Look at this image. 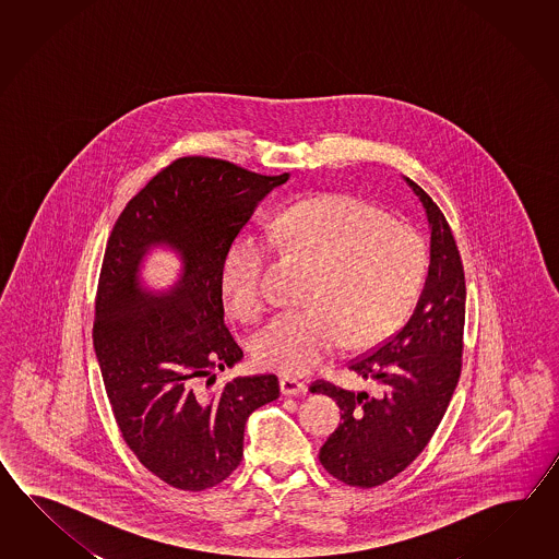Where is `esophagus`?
<instances>
[{"label": "esophagus", "mask_w": 559, "mask_h": 559, "mask_svg": "<svg viewBox=\"0 0 559 559\" xmlns=\"http://www.w3.org/2000/svg\"><path fill=\"white\" fill-rule=\"evenodd\" d=\"M280 388L284 395H299V393L308 392V385L304 381L296 380V378H282L280 380Z\"/></svg>", "instance_id": "esophagus-1"}]
</instances>
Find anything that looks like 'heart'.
I'll list each match as a JSON object with an SVG mask.
<instances>
[{
  "label": "heart",
  "mask_w": 559,
  "mask_h": 559,
  "mask_svg": "<svg viewBox=\"0 0 559 559\" xmlns=\"http://www.w3.org/2000/svg\"><path fill=\"white\" fill-rule=\"evenodd\" d=\"M272 246L313 267L309 308L275 316L253 340V356L282 373H308L340 345L366 347L392 335L416 306L428 246L416 229L347 193H323L277 215L267 236L248 231L229 248L224 294L241 318L270 304Z\"/></svg>",
  "instance_id": "obj_1"
}]
</instances>
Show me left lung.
<instances>
[{
  "mask_svg": "<svg viewBox=\"0 0 559 559\" xmlns=\"http://www.w3.org/2000/svg\"><path fill=\"white\" fill-rule=\"evenodd\" d=\"M409 190L428 217L429 267L416 309L400 332L349 369L373 393L313 383L342 409V421L321 445L320 462L347 486L385 484L416 460L440 426L462 371L465 277L452 229L440 207L412 179Z\"/></svg>",
  "mask_w": 559,
  "mask_h": 559,
  "instance_id": "obj_1",
  "label": "left lung"
}]
</instances>
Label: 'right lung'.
I'll list each match as a JSON object with an SVG mask.
<instances>
[{
  "instance_id": "obj_1",
  "label": "right lung",
  "mask_w": 559,
  "mask_h": 559,
  "mask_svg": "<svg viewBox=\"0 0 559 559\" xmlns=\"http://www.w3.org/2000/svg\"><path fill=\"white\" fill-rule=\"evenodd\" d=\"M287 179L181 157L131 198L107 239L95 356L123 440L178 489L222 484L241 462L251 412L280 395L275 376L236 378L214 392L202 381L243 357L224 323V262L260 202ZM154 249L180 260L179 280L164 290L142 282Z\"/></svg>"
}]
</instances>
